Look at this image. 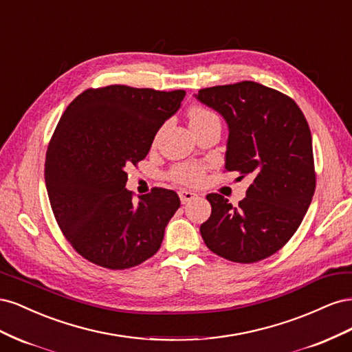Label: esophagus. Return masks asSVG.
Masks as SVG:
<instances>
[{
	"instance_id": "1",
	"label": "esophagus",
	"mask_w": 352,
	"mask_h": 352,
	"mask_svg": "<svg viewBox=\"0 0 352 352\" xmlns=\"http://www.w3.org/2000/svg\"><path fill=\"white\" fill-rule=\"evenodd\" d=\"M195 197H197V194L192 192V190H185V189L179 190V198H180V201H182V204H186V202L192 201Z\"/></svg>"
}]
</instances>
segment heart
<instances>
[{"mask_svg": "<svg viewBox=\"0 0 352 352\" xmlns=\"http://www.w3.org/2000/svg\"><path fill=\"white\" fill-rule=\"evenodd\" d=\"M188 116H189V124L192 129H198V127L207 126L212 122H219V117L214 113L204 107H199V105H195V107L190 109ZM204 175H206L204 166L195 164V163L177 164L172 168V172H170V176H172L175 182L180 185H186V186L199 185L202 182V179H204Z\"/></svg>", "mask_w": 352, "mask_h": 352, "instance_id": "obj_1", "label": "heart"}]
</instances>
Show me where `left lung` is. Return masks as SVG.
I'll return each instance as SVG.
<instances>
[{"mask_svg": "<svg viewBox=\"0 0 352 352\" xmlns=\"http://www.w3.org/2000/svg\"><path fill=\"white\" fill-rule=\"evenodd\" d=\"M195 98L229 127L226 164L251 177L238 207L208 194L211 216L199 232L207 247L235 263H257L278 252L311 204L316 172L311 132L296 102L257 82L199 89Z\"/></svg>", "mask_w": 352, "mask_h": 352, "instance_id": "left-lung-1", "label": "left lung"}]
</instances>
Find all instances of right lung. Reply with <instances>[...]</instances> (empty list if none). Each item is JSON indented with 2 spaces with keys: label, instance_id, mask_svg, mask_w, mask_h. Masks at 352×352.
I'll use <instances>...</instances> for the list:
<instances>
[{
  "label": "right lung",
  "instance_id": "add662e5",
  "mask_svg": "<svg viewBox=\"0 0 352 352\" xmlns=\"http://www.w3.org/2000/svg\"><path fill=\"white\" fill-rule=\"evenodd\" d=\"M184 97V89L110 85L83 91L63 113L47 150L45 185L63 235L83 258L123 270L162 247L180 199L153 188L133 202L126 168L146 157Z\"/></svg>",
  "mask_w": 352,
  "mask_h": 352
}]
</instances>
